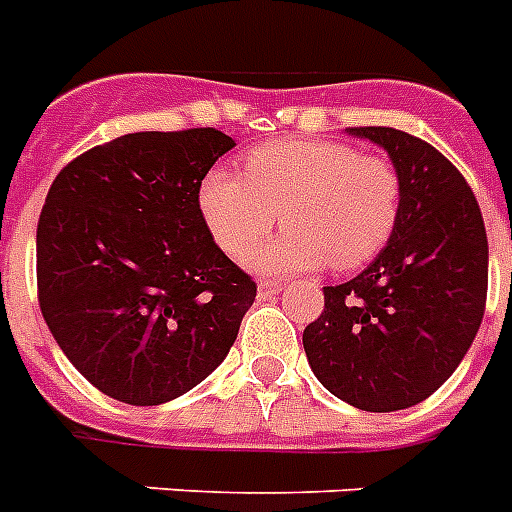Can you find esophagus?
<instances>
[{
	"label": "esophagus",
	"mask_w": 512,
	"mask_h": 512,
	"mask_svg": "<svg viewBox=\"0 0 512 512\" xmlns=\"http://www.w3.org/2000/svg\"><path fill=\"white\" fill-rule=\"evenodd\" d=\"M281 289H284L281 281H270V278H260V281H257V297L260 299L273 297V294H278Z\"/></svg>",
	"instance_id": "esophagus-1"
}]
</instances>
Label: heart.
<instances>
[{"label": "heart", "instance_id": "heart-1", "mask_svg": "<svg viewBox=\"0 0 512 512\" xmlns=\"http://www.w3.org/2000/svg\"><path fill=\"white\" fill-rule=\"evenodd\" d=\"M244 176L213 168L197 191L199 215L226 255L242 257L275 222L287 228L247 255L249 268L286 276L328 263L363 268L392 242L400 223V173L381 155L342 141L286 139L260 144Z\"/></svg>", "mask_w": 512, "mask_h": 512}]
</instances>
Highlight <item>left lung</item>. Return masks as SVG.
Listing matches in <instances>:
<instances>
[{
  "label": "left lung",
  "mask_w": 512,
  "mask_h": 512,
  "mask_svg": "<svg viewBox=\"0 0 512 512\" xmlns=\"http://www.w3.org/2000/svg\"><path fill=\"white\" fill-rule=\"evenodd\" d=\"M347 131L392 157L400 223L360 276L323 286V313L302 344L334 397L392 413L431 397L471 347L486 305V228L463 173L429 141L386 126Z\"/></svg>",
  "instance_id": "1"
}]
</instances>
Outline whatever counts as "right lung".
I'll list each match as a JSON object with an SVG mask.
<instances>
[{
    "mask_svg": "<svg viewBox=\"0 0 512 512\" xmlns=\"http://www.w3.org/2000/svg\"><path fill=\"white\" fill-rule=\"evenodd\" d=\"M236 147L215 128L141 131L57 173L36 228L39 307L89 384L162 405L236 342L257 284L213 242L197 191Z\"/></svg>",
    "mask_w": 512,
    "mask_h": 512,
    "instance_id": "add662e5",
    "label": "right lung"
}]
</instances>
